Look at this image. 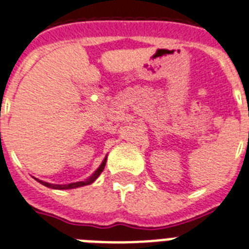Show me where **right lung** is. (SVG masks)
I'll return each instance as SVG.
<instances>
[{"instance_id": "obj_1", "label": "right lung", "mask_w": 249, "mask_h": 249, "mask_svg": "<svg viewBox=\"0 0 249 249\" xmlns=\"http://www.w3.org/2000/svg\"><path fill=\"white\" fill-rule=\"evenodd\" d=\"M106 161H107V158H105V160L102 161V164L99 165V168H98V169L95 170V172H94V173L91 174L89 178H86L85 181L72 182V183H67V185H54V183H49V182H44V181H41V179H37V178H36V179L40 182V183H42L44 186H46V187H50V189H55V190L76 189V187H81V186H86V185H90V183H93V182L95 181L98 177H99V174L103 172V169H105Z\"/></svg>"}]
</instances>
